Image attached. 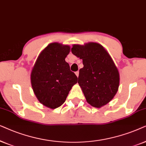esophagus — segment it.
Returning a JSON list of instances; mask_svg holds the SVG:
<instances>
[{
	"label": "esophagus",
	"instance_id": "34e87169",
	"mask_svg": "<svg viewBox=\"0 0 146 146\" xmlns=\"http://www.w3.org/2000/svg\"><path fill=\"white\" fill-rule=\"evenodd\" d=\"M79 71H76V72H75V75H77V77H79Z\"/></svg>",
	"mask_w": 146,
	"mask_h": 146
}]
</instances>
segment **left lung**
<instances>
[{
  "mask_svg": "<svg viewBox=\"0 0 146 146\" xmlns=\"http://www.w3.org/2000/svg\"><path fill=\"white\" fill-rule=\"evenodd\" d=\"M73 55L83 60L78 83L89 104L100 108L117 93L119 74L117 67L104 46L97 42L73 44Z\"/></svg>",
  "mask_w": 146,
  "mask_h": 146,
  "instance_id": "left-lung-1",
  "label": "left lung"
}]
</instances>
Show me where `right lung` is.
<instances>
[{
    "label": "right lung",
    "mask_w": 146,
    "mask_h": 146,
    "mask_svg": "<svg viewBox=\"0 0 146 146\" xmlns=\"http://www.w3.org/2000/svg\"><path fill=\"white\" fill-rule=\"evenodd\" d=\"M70 46L53 42L39 54L31 71L33 89L40 104L50 109L59 108L65 102L77 77L70 70L65 58Z\"/></svg>",
    "instance_id": "1"
}]
</instances>
